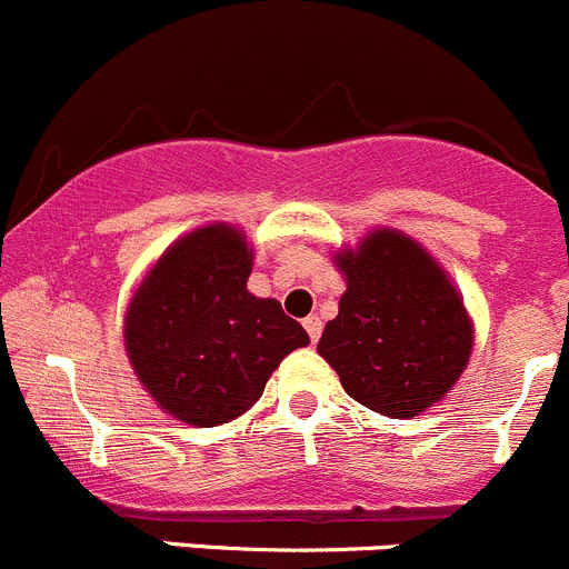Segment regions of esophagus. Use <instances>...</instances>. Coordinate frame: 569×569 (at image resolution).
<instances>
[{"instance_id": "obj_1", "label": "esophagus", "mask_w": 569, "mask_h": 569, "mask_svg": "<svg viewBox=\"0 0 569 569\" xmlns=\"http://www.w3.org/2000/svg\"><path fill=\"white\" fill-rule=\"evenodd\" d=\"M305 329H307V335H310L312 343H318V338H321V318L318 316L305 318Z\"/></svg>"}]
</instances>
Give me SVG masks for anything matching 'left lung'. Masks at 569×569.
<instances>
[{
  "label": "left lung",
  "instance_id": "8db88e82",
  "mask_svg": "<svg viewBox=\"0 0 569 569\" xmlns=\"http://www.w3.org/2000/svg\"><path fill=\"white\" fill-rule=\"evenodd\" d=\"M346 276L318 355L355 402L413 419L452 391L472 355V318L447 270L397 229L335 253Z\"/></svg>",
  "mask_w": 569,
  "mask_h": 569
}]
</instances>
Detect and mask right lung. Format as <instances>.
Instances as JSON below:
<instances>
[{
	"mask_svg": "<svg viewBox=\"0 0 569 569\" xmlns=\"http://www.w3.org/2000/svg\"><path fill=\"white\" fill-rule=\"evenodd\" d=\"M253 248L229 223L194 229L148 270L126 312V351L164 413L218 427L246 413L293 349L310 343L276 299L248 293Z\"/></svg>",
	"mask_w": 569,
	"mask_h": 569,
	"instance_id": "1",
	"label": "right lung"
}]
</instances>
